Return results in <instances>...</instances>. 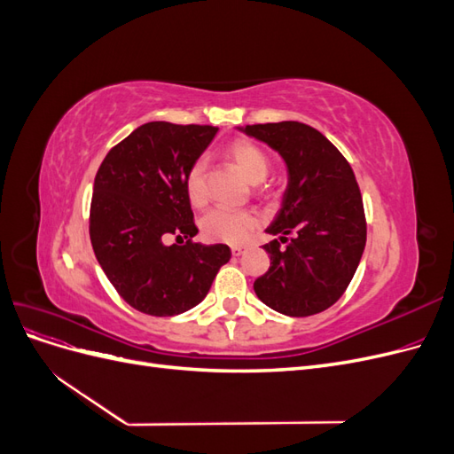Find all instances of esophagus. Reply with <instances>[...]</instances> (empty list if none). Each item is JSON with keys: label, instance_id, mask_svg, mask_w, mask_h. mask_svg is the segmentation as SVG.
Masks as SVG:
<instances>
[{"label": "esophagus", "instance_id": "esophagus-1", "mask_svg": "<svg viewBox=\"0 0 454 454\" xmlns=\"http://www.w3.org/2000/svg\"><path fill=\"white\" fill-rule=\"evenodd\" d=\"M244 250H246L244 246H232V248H231V254H232V255H242V254H244Z\"/></svg>", "mask_w": 454, "mask_h": 454}]
</instances>
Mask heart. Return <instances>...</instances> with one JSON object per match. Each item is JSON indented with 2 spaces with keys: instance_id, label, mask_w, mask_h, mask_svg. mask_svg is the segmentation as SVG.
<instances>
[{
  "instance_id": "1",
  "label": "heart",
  "mask_w": 454,
  "mask_h": 454,
  "mask_svg": "<svg viewBox=\"0 0 454 454\" xmlns=\"http://www.w3.org/2000/svg\"><path fill=\"white\" fill-rule=\"evenodd\" d=\"M227 157L252 184H261L270 174L272 162L263 149L248 140H237L227 147ZM185 193L189 202L200 208L206 202V160L200 157L191 164L185 174ZM259 193L270 195V187H261ZM259 215L252 210L214 208L200 219L204 239L239 246L248 242L259 229Z\"/></svg>"
}]
</instances>
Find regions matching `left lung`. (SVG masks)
Returning <instances> with one entry per match:
<instances>
[{"mask_svg": "<svg viewBox=\"0 0 454 454\" xmlns=\"http://www.w3.org/2000/svg\"><path fill=\"white\" fill-rule=\"evenodd\" d=\"M277 149L290 182L267 229L269 270L254 282L263 303L294 318L318 314L347 292L365 248L367 223L348 160L322 132L297 121L246 125Z\"/></svg>", "mask_w": 454, "mask_h": 454, "instance_id": "8db88e82", "label": "left lung"}]
</instances>
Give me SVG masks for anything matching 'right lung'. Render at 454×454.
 Returning <instances> with one entry per match:
<instances>
[{"label": "right lung", "instance_id": "right-lung-1", "mask_svg": "<svg viewBox=\"0 0 454 454\" xmlns=\"http://www.w3.org/2000/svg\"><path fill=\"white\" fill-rule=\"evenodd\" d=\"M217 127L153 121L109 149L94 177L89 235L96 259L127 303L149 316H174L199 305L225 244L193 242L199 232L185 174ZM186 239L168 247L166 239Z\"/></svg>", "mask_w": 454, "mask_h": 454}]
</instances>
